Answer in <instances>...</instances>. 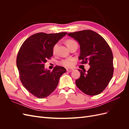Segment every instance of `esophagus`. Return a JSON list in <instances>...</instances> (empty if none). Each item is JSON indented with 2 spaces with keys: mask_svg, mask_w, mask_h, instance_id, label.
Listing matches in <instances>:
<instances>
[{
  "mask_svg": "<svg viewBox=\"0 0 129 129\" xmlns=\"http://www.w3.org/2000/svg\"><path fill=\"white\" fill-rule=\"evenodd\" d=\"M74 71L73 69H71V68H67V72H72Z\"/></svg>",
  "mask_w": 129,
  "mask_h": 129,
  "instance_id": "1",
  "label": "esophagus"
}]
</instances>
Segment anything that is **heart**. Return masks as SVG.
<instances>
[{
  "label": "heart",
  "mask_w": 129,
  "mask_h": 129,
  "mask_svg": "<svg viewBox=\"0 0 129 129\" xmlns=\"http://www.w3.org/2000/svg\"><path fill=\"white\" fill-rule=\"evenodd\" d=\"M76 42L72 39H68L66 41V45H67V47H69V46H71V45L74 44V43H75ZM58 44H55V45H54L53 47V52L54 53H55L56 52V50L57 48V47ZM74 59L73 58H66V59H63V60H62L60 63L62 65L64 66V67H72V66L73 65V63H74Z\"/></svg>",
  "instance_id": "obj_1"
}]
</instances>
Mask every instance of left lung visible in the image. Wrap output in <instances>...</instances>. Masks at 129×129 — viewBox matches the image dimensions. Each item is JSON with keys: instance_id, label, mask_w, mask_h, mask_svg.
Instances as JSON below:
<instances>
[{"instance_id": "1", "label": "left lung", "mask_w": 129, "mask_h": 129, "mask_svg": "<svg viewBox=\"0 0 129 129\" xmlns=\"http://www.w3.org/2000/svg\"><path fill=\"white\" fill-rule=\"evenodd\" d=\"M67 35L79 43L81 63H88L90 66L87 72L79 69L81 75L75 81L76 86L87 95H99L107 87L114 74V57L110 46L102 36L91 30Z\"/></svg>"}]
</instances>
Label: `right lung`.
Listing matches in <instances>:
<instances>
[{
	"label": "right lung",
	"instance_id": "obj_1",
	"mask_svg": "<svg viewBox=\"0 0 129 129\" xmlns=\"http://www.w3.org/2000/svg\"><path fill=\"white\" fill-rule=\"evenodd\" d=\"M38 33L24 42L17 57L19 77L26 89L39 99L49 96L57 87L60 77L66 69L55 66L52 72L45 69V63L53 55L54 45L67 34Z\"/></svg>",
	"mask_w": 129,
	"mask_h": 129
}]
</instances>
